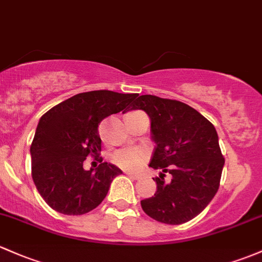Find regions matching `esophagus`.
Masks as SVG:
<instances>
[{"label":"esophagus","instance_id":"1","mask_svg":"<svg viewBox=\"0 0 262 262\" xmlns=\"http://www.w3.org/2000/svg\"><path fill=\"white\" fill-rule=\"evenodd\" d=\"M126 175H127V176H130V177H132V179H135V180H139L140 177H141V176L139 175V173H134V172H130V171H128V172H126Z\"/></svg>","mask_w":262,"mask_h":262}]
</instances>
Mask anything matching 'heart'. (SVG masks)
<instances>
[{
    "instance_id": "1",
    "label": "heart",
    "mask_w": 262,
    "mask_h": 262,
    "mask_svg": "<svg viewBox=\"0 0 262 262\" xmlns=\"http://www.w3.org/2000/svg\"><path fill=\"white\" fill-rule=\"evenodd\" d=\"M147 159V152L141 147H126L117 151L112 160L125 170H137Z\"/></svg>"
}]
</instances>
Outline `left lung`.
<instances>
[{"label":"left lung","instance_id":"left-lung-1","mask_svg":"<svg viewBox=\"0 0 262 262\" xmlns=\"http://www.w3.org/2000/svg\"><path fill=\"white\" fill-rule=\"evenodd\" d=\"M130 110H142L151 121L156 143L150 167L161 170L157 191L141 201L154 220L181 225L198 216L217 192L225 159L216 128L191 106L152 95L137 97ZM171 179L165 180V172Z\"/></svg>","mask_w":262,"mask_h":262}]
</instances>
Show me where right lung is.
<instances>
[{
	"label": "right lung",
	"instance_id": "1",
	"mask_svg": "<svg viewBox=\"0 0 262 262\" xmlns=\"http://www.w3.org/2000/svg\"><path fill=\"white\" fill-rule=\"evenodd\" d=\"M136 97L108 90L82 92L41 117L30 152L33 182L50 207L63 215H83L103 201L112 180L122 171L108 162L87 171L83 161L101 151V121L127 112Z\"/></svg>",
	"mask_w": 262,
	"mask_h": 262
}]
</instances>
